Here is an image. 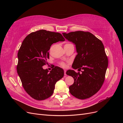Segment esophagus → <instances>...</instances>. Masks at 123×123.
<instances>
[{"label": "esophagus", "instance_id": "obj_1", "mask_svg": "<svg viewBox=\"0 0 123 123\" xmlns=\"http://www.w3.org/2000/svg\"><path fill=\"white\" fill-rule=\"evenodd\" d=\"M66 71L65 70H64V75H65V77H66Z\"/></svg>", "mask_w": 123, "mask_h": 123}]
</instances>
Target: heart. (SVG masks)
Listing matches in <instances>:
<instances>
[{
  "mask_svg": "<svg viewBox=\"0 0 123 123\" xmlns=\"http://www.w3.org/2000/svg\"><path fill=\"white\" fill-rule=\"evenodd\" d=\"M60 65L61 66H62V67H65V66H66V65H65V64L64 63H63V62H61V63H60Z\"/></svg>",
  "mask_w": 123,
  "mask_h": 123,
  "instance_id": "heart-1",
  "label": "heart"
}]
</instances>
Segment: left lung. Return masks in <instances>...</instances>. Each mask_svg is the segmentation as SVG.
<instances>
[{"label": "left lung", "mask_w": 123, "mask_h": 123, "mask_svg": "<svg viewBox=\"0 0 123 123\" xmlns=\"http://www.w3.org/2000/svg\"><path fill=\"white\" fill-rule=\"evenodd\" d=\"M67 40L76 45L77 55L73 68L81 69L82 74L68 70L74 83L69 87L73 96L81 100L92 97L100 89L105 80L108 61L102 42L88 31H76L63 33Z\"/></svg>", "instance_id": "8db88e82"}]
</instances>
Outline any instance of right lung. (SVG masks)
Here are the masks:
<instances>
[{"mask_svg": "<svg viewBox=\"0 0 123 123\" xmlns=\"http://www.w3.org/2000/svg\"><path fill=\"white\" fill-rule=\"evenodd\" d=\"M64 40L60 33L41 30L27 35L22 43L17 55V73L25 92L35 100L50 97L55 84L64 76L60 67L55 66L49 73L42 66L48 64L51 45Z\"/></svg>", "mask_w": 123, "mask_h": 123, "instance_id": "add662e5", "label": "right lung"}]
</instances>
